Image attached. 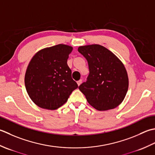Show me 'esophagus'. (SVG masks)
Masks as SVG:
<instances>
[{
  "instance_id": "34e87169",
  "label": "esophagus",
  "mask_w": 155,
  "mask_h": 155,
  "mask_svg": "<svg viewBox=\"0 0 155 155\" xmlns=\"http://www.w3.org/2000/svg\"><path fill=\"white\" fill-rule=\"evenodd\" d=\"M81 82H82V80H78L77 81V84H78V86H80V85L81 84Z\"/></svg>"
}]
</instances>
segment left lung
Returning <instances> with one entry per match:
<instances>
[{"label":"left lung","mask_w":155,"mask_h":155,"mask_svg":"<svg viewBox=\"0 0 155 155\" xmlns=\"http://www.w3.org/2000/svg\"><path fill=\"white\" fill-rule=\"evenodd\" d=\"M78 50L88 64L87 80L79 86L88 103L100 111L117 107L128 88V78L124 65L102 45L81 46Z\"/></svg>","instance_id":"obj_1"}]
</instances>
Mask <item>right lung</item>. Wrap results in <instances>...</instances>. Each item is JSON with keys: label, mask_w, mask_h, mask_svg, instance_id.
Here are the masks:
<instances>
[{"label": "right lung", "mask_w": 155, "mask_h": 155, "mask_svg": "<svg viewBox=\"0 0 155 155\" xmlns=\"http://www.w3.org/2000/svg\"><path fill=\"white\" fill-rule=\"evenodd\" d=\"M72 49L59 44L41 50L31 60L25 74V87L30 98L40 108H59L78 87L67 63Z\"/></svg>", "instance_id": "right-lung-1"}]
</instances>
